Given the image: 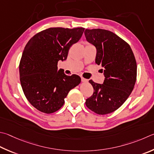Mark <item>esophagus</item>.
<instances>
[{
  "label": "esophagus",
  "instance_id": "34e87169",
  "mask_svg": "<svg viewBox=\"0 0 154 154\" xmlns=\"http://www.w3.org/2000/svg\"><path fill=\"white\" fill-rule=\"evenodd\" d=\"M82 82H88V79H85V78H83V77H82Z\"/></svg>",
  "mask_w": 154,
  "mask_h": 154
}]
</instances>
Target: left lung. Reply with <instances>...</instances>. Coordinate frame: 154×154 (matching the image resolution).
<instances>
[{
    "mask_svg": "<svg viewBox=\"0 0 154 154\" xmlns=\"http://www.w3.org/2000/svg\"><path fill=\"white\" fill-rule=\"evenodd\" d=\"M87 41L96 47V63L101 65L103 84L89 80L94 94L85 105L97 114H107L123 104L130 96L137 79V63L129 44L110 31L85 29Z\"/></svg>",
    "mask_w": 154,
    "mask_h": 154,
    "instance_id": "8db88e82",
    "label": "left lung"
}]
</instances>
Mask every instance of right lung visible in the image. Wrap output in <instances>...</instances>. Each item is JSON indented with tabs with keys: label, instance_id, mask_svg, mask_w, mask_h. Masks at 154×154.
<instances>
[{
	"label": "right lung",
	"instance_id": "add662e5",
	"mask_svg": "<svg viewBox=\"0 0 154 154\" xmlns=\"http://www.w3.org/2000/svg\"><path fill=\"white\" fill-rule=\"evenodd\" d=\"M84 29L50 27L36 33L25 47L19 63L21 85L27 100L42 112L59 110L69 91L80 83L79 76L66 75L57 65L66 59Z\"/></svg>",
	"mask_w": 154,
	"mask_h": 154
}]
</instances>
